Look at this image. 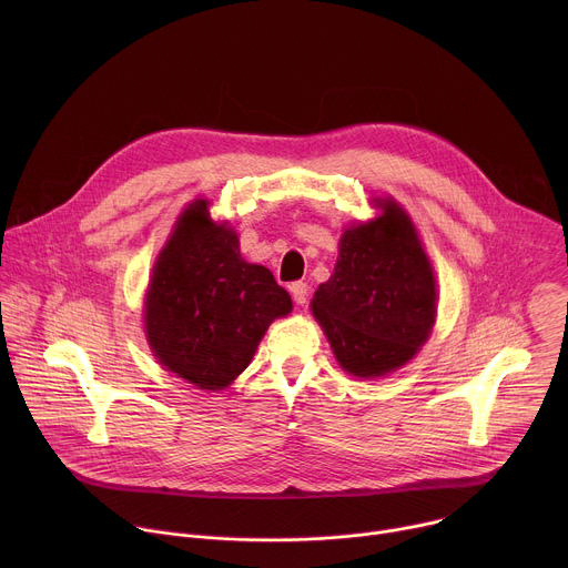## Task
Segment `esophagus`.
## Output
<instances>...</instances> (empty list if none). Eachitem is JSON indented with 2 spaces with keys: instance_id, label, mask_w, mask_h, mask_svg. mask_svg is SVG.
I'll return each mask as SVG.
<instances>
[{
  "instance_id": "1",
  "label": "esophagus",
  "mask_w": 568,
  "mask_h": 568,
  "mask_svg": "<svg viewBox=\"0 0 568 568\" xmlns=\"http://www.w3.org/2000/svg\"><path fill=\"white\" fill-rule=\"evenodd\" d=\"M290 292H292V298L296 305H305L307 303V283L303 281H294L290 285Z\"/></svg>"
}]
</instances>
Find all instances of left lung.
<instances>
[{"mask_svg":"<svg viewBox=\"0 0 568 568\" xmlns=\"http://www.w3.org/2000/svg\"><path fill=\"white\" fill-rule=\"evenodd\" d=\"M377 204V220L344 231L335 272L312 298L339 364L357 377L407 364L436 318V281L416 226L395 202Z\"/></svg>","mask_w":568,"mask_h":568,"instance_id":"8db88e82","label":"left lung"}]
</instances>
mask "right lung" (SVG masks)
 I'll return each instance as SVG.
<instances>
[{
	"mask_svg": "<svg viewBox=\"0 0 568 568\" xmlns=\"http://www.w3.org/2000/svg\"><path fill=\"white\" fill-rule=\"evenodd\" d=\"M292 310L263 265L240 258L237 235L193 202L159 254L145 296V333L159 364L217 390L245 371L270 323Z\"/></svg>",
	"mask_w": 568,
	"mask_h": 568,
	"instance_id": "obj_1",
	"label": "right lung"
}]
</instances>
